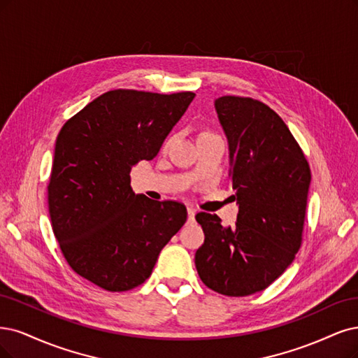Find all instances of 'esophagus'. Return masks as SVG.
Wrapping results in <instances>:
<instances>
[{"label":"esophagus","instance_id":"34e87169","mask_svg":"<svg viewBox=\"0 0 358 358\" xmlns=\"http://www.w3.org/2000/svg\"><path fill=\"white\" fill-rule=\"evenodd\" d=\"M195 222V208L188 207V224H194Z\"/></svg>","mask_w":358,"mask_h":358}]
</instances>
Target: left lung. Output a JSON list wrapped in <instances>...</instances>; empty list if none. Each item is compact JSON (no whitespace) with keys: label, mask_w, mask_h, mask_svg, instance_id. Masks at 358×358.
<instances>
[{"label":"left lung","mask_w":358,"mask_h":358,"mask_svg":"<svg viewBox=\"0 0 358 358\" xmlns=\"http://www.w3.org/2000/svg\"><path fill=\"white\" fill-rule=\"evenodd\" d=\"M229 145L236 225L217 215L195 219L204 243L195 266L204 285L225 296L266 289L293 262L301 244L311 170L299 143L275 110L252 97L215 101Z\"/></svg>","instance_id":"obj_1"}]
</instances>
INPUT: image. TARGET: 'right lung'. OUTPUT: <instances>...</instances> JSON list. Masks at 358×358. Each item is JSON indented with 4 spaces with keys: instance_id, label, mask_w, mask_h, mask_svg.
I'll use <instances>...</instances> for the list:
<instances>
[{
    "instance_id": "right-lung-1",
    "label": "right lung",
    "mask_w": 358,
    "mask_h": 358,
    "mask_svg": "<svg viewBox=\"0 0 358 358\" xmlns=\"http://www.w3.org/2000/svg\"><path fill=\"white\" fill-rule=\"evenodd\" d=\"M194 96L110 90L60 129L48 213L68 265L93 285L108 292L142 285L187 222L182 203L134 194L130 170L158 154Z\"/></svg>"
}]
</instances>
